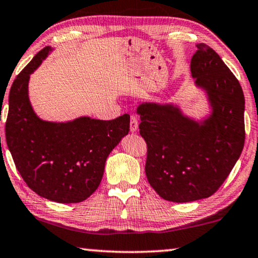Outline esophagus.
I'll return each mask as SVG.
<instances>
[{"mask_svg":"<svg viewBox=\"0 0 258 258\" xmlns=\"http://www.w3.org/2000/svg\"><path fill=\"white\" fill-rule=\"evenodd\" d=\"M137 129H138V120L136 116L132 115V117H130V132L135 133L137 132Z\"/></svg>","mask_w":258,"mask_h":258,"instance_id":"esophagus-1","label":"esophagus"}]
</instances>
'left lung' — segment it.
<instances>
[{"label":"left lung","mask_w":258,"mask_h":258,"mask_svg":"<svg viewBox=\"0 0 258 258\" xmlns=\"http://www.w3.org/2000/svg\"><path fill=\"white\" fill-rule=\"evenodd\" d=\"M191 60L194 85L210 113L197 118L180 104L145 101L137 107L140 134L148 144L145 174L163 199L191 203L223 184L244 145V95L220 55L204 43Z\"/></svg>","instance_id":"8db88e82"}]
</instances>
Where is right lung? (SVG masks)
Returning a JSON list of instances; mask_svg holds the SVG:
<instances>
[{
    "instance_id": "1",
    "label": "right lung",
    "mask_w": 258,
    "mask_h": 258,
    "mask_svg": "<svg viewBox=\"0 0 258 258\" xmlns=\"http://www.w3.org/2000/svg\"><path fill=\"white\" fill-rule=\"evenodd\" d=\"M52 51L51 46L39 51L11 85L6 140L16 169L33 192L55 203L76 204L99 187L108 156L128 135L130 116L42 120L30 102L29 80Z\"/></svg>"
}]
</instances>
